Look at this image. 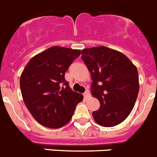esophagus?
Instances as JSON below:
<instances>
[{
    "label": "esophagus",
    "mask_w": 157,
    "mask_h": 157,
    "mask_svg": "<svg viewBox=\"0 0 157 157\" xmlns=\"http://www.w3.org/2000/svg\"><path fill=\"white\" fill-rule=\"evenodd\" d=\"M90 96V93L88 92H84V97L86 99V98H88Z\"/></svg>",
    "instance_id": "1"
}]
</instances>
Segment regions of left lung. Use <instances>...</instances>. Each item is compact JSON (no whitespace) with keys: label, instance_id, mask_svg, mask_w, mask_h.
I'll list each match as a JSON object with an SVG mask.
<instances>
[{"label":"left lung","instance_id":"obj_1","mask_svg":"<svg viewBox=\"0 0 157 157\" xmlns=\"http://www.w3.org/2000/svg\"><path fill=\"white\" fill-rule=\"evenodd\" d=\"M81 58L91 73V92L100 103L92 112L95 122L112 127L126 119L139 92L137 67L125 54L106 46L84 49Z\"/></svg>","mask_w":157,"mask_h":157}]
</instances>
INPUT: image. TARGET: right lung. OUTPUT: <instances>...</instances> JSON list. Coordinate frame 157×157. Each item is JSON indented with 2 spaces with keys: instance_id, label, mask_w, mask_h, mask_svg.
<instances>
[{
  "instance_id": "obj_1",
  "label": "right lung",
  "mask_w": 157,
  "mask_h": 157,
  "mask_svg": "<svg viewBox=\"0 0 157 157\" xmlns=\"http://www.w3.org/2000/svg\"><path fill=\"white\" fill-rule=\"evenodd\" d=\"M80 54V50L51 46L34 56L22 72L20 84L24 102L43 126L56 129L65 126L84 99L65 79V72Z\"/></svg>"
}]
</instances>
